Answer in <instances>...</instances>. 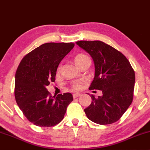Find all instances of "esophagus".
<instances>
[{
    "mask_svg": "<svg viewBox=\"0 0 150 150\" xmlns=\"http://www.w3.org/2000/svg\"><path fill=\"white\" fill-rule=\"evenodd\" d=\"M81 95L80 94H79V93H75V94H73V98L74 99H75V98H77V97H80V96Z\"/></svg>",
    "mask_w": 150,
    "mask_h": 150,
    "instance_id": "1",
    "label": "esophagus"
}]
</instances>
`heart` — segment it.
Instances as JSON below:
<instances>
[{
  "instance_id": "heart-1",
  "label": "heart",
  "mask_w": 150,
  "mask_h": 150,
  "mask_svg": "<svg viewBox=\"0 0 150 150\" xmlns=\"http://www.w3.org/2000/svg\"><path fill=\"white\" fill-rule=\"evenodd\" d=\"M86 57H87V56H86V55L82 54V53L77 55L75 58V63L77 65L80 61H82V60H83L84 58H85ZM59 68H58V69H59ZM82 83H83V82H82V81H76V82H75L73 83V88L75 89V90H80V89H82Z\"/></svg>"
}]
</instances>
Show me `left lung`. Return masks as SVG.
I'll return each mask as SVG.
<instances>
[{"label":"left lung","mask_w":150,"mask_h":150,"mask_svg":"<svg viewBox=\"0 0 150 150\" xmlns=\"http://www.w3.org/2000/svg\"><path fill=\"white\" fill-rule=\"evenodd\" d=\"M76 44L92 56L95 73L89 90L102 91L101 97L91 95L92 101L85 109L89 120L108 125L121 118L133 99L135 71L126 57L101 41H80Z\"/></svg>","instance_id":"1"}]
</instances>
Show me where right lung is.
<instances>
[{
    "mask_svg": "<svg viewBox=\"0 0 150 150\" xmlns=\"http://www.w3.org/2000/svg\"><path fill=\"white\" fill-rule=\"evenodd\" d=\"M74 46L72 42L46 43L27 53L17 69L15 100L29 121L37 126L58 124L73 100L69 92L52 97L46 87L54 82L58 65Z\"/></svg>",
    "mask_w": 150,
    "mask_h": 150,
    "instance_id": "1",
    "label": "right lung"
}]
</instances>
